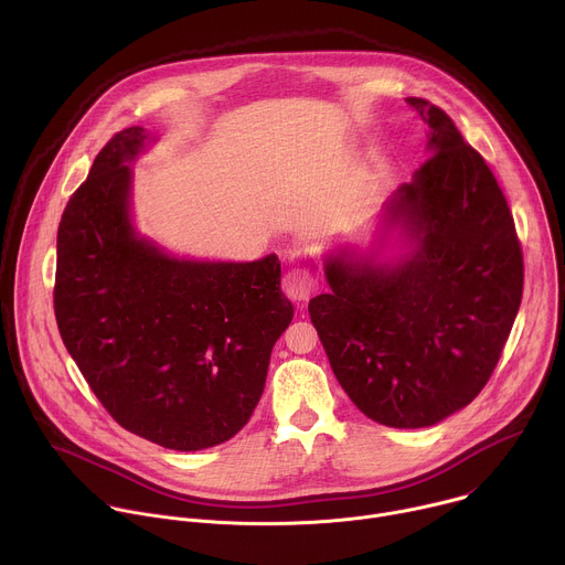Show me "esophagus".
<instances>
[{"label": "esophagus", "instance_id": "obj_1", "mask_svg": "<svg viewBox=\"0 0 565 565\" xmlns=\"http://www.w3.org/2000/svg\"><path fill=\"white\" fill-rule=\"evenodd\" d=\"M284 292L295 299V301H306L312 292V275L308 268L303 266H297V268H290L286 275H284Z\"/></svg>", "mask_w": 565, "mask_h": 565}]
</instances>
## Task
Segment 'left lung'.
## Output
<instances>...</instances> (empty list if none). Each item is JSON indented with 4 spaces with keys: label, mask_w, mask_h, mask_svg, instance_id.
<instances>
[{
    "label": "left lung",
    "mask_w": 565,
    "mask_h": 565,
    "mask_svg": "<svg viewBox=\"0 0 565 565\" xmlns=\"http://www.w3.org/2000/svg\"><path fill=\"white\" fill-rule=\"evenodd\" d=\"M429 158L386 203L412 253L391 266L327 259L331 292L308 303L333 373L371 420L431 427L492 377L523 297V253L492 170L454 120L407 98Z\"/></svg>",
    "instance_id": "1"
}]
</instances>
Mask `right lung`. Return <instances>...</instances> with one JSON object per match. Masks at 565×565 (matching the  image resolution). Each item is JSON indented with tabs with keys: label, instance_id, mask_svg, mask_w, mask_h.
Segmentation results:
<instances>
[{
	"label": "right lung",
	"instance_id": "right-lung-1",
	"mask_svg": "<svg viewBox=\"0 0 565 565\" xmlns=\"http://www.w3.org/2000/svg\"><path fill=\"white\" fill-rule=\"evenodd\" d=\"M142 127L118 131L68 199L57 230L53 306L62 342L109 416L160 447L230 440L264 393L292 319L275 255L183 262L129 221Z\"/></svg>",
	"mask_w": 565,
	"mask_h": 565
}]
</instances>
